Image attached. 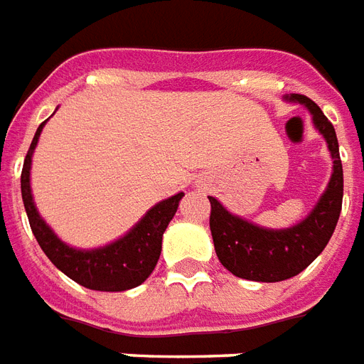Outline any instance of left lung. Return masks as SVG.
Segmentation results:
<instances>
[{
  "instance_id": "obj_1",
  "label": "left lung",
  "mask_w": 364,
  "mask_h": 364,
  "mask_svg": "<svg viewBox=\"0 0 364 364\" xmlns=\"http://www.w3.org/2000/svg\"><path fill=\"white\" fill-rule=\"evenodd\" d=\"M285 100L299 102L311 112L312 123L326 139L332 154V177L311 214L297 225L285 230H266L255 225L228 212L214 196H208L212 206L210 231L218 258L233 276L250 282L272 284L297 276L324 250L340 220L343 168L336 129L311 98L303 94H291L285 96Z\"/></svg>"
}]
</instances>
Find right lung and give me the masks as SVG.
<instances>
[{
	"mask_svg": "<svg viewBox=\"0 0 364 364\" xmlns=\"http://www.w3.org/2000/svg\"><path fill=\"white\" fill-rule=\"evenodd\" d=\"M40 123L32 144L26 152L21 173V193L26 216L31 222V230L38 241L40 249L44 250L46 257L50 258L55 268L63 272L65 276L85 285L94 291H127L152 274L156 262L161 252V237L164 231L171 222L177 212L183 193L169 196L156 206L148 210L142 220L133 230L114 241V243L100 247V249L80 250L65 245L52 231V228L40 218L38 210L34 206L31 191V164L34 148L38 144V136L44 129Z\"/></svg>",
	"mask_w": 364,
	"mask_h": 364,
	"instance_id": "add662e5",
	"label": "right lung"
}]
</instances>
